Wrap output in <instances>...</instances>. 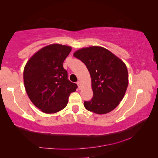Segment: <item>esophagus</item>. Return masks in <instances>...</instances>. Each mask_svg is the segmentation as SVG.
I'll return each instance as SVG.
<instances>
[{
  "label": "esophagus",
  "mask_w": 158,
  "mask_h": 158,
  "mask_svg": "<svg viewBox=\"0 0 158 158\" xmlns=\"http://www.w3.org/2000/svg\"><path fill=\"white\" fill-rule=\"evenodd\" d=\"M77 85H78L79 89H81V82H80V81H78V82H77Z\"/></svg>",
  "instance_id": "34e87169"
}]
</instances>
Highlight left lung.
<instances>
[{
  "mask_svg": "<svg viewBox=\"0 0 158 158\" xmlns=\"http://www.w3.org/2000/svg\"><path fill=\"white\" fill-rule=\"evenodd\" d=\"M89 70L93 97L85 101L88 111L105 114L119 105L128 85V72L125 63L110 51L99 46L81 48L74 53Z\"/></svg>",
  "mask_w": 158,
  "mask_h": 158,
  "instance_id": "1",
  "label": "left lung"
}]
</instances>
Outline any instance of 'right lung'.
<instances>
[{"mask_svg":"<svg viewBox=\"0 0 158 158\" xmlns=\"http://www.w3.org/2000/svg\"><path fill=\"white\" fill-rule=\"evenodd\" d=\"M72 47L52 44L34 53L23 69V82L29 99L46 114H54L67 106L77 85L68 79L63 62Z\"/></svg>","mask_w":158,"mask_h":158,"instance_id":"1","label":"right lung"}]
</instances>
